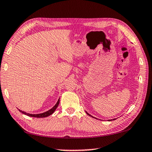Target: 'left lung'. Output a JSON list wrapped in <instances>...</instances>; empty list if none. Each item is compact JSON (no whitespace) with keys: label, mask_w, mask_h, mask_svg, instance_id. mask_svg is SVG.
Instances as JSON below:
<instances>
[{"label":"left lung","mask_w":152,"mask_h":152,"mask_svg":"<svg viewBox=\"0 0 152 152\" xmlns=\"http://www.w3.org/2000/svg\"><path fill=\"white\" fill-rule=\"evenodd\" d=\"M86 114H87L88 115H90V116H91V117H93V118H94L93 116H92V115H90V114H88V113L87 112H86ZM114 120H115V119H114Z\"/></svg>","instance_id":"left-lung-1"}]
</instances>
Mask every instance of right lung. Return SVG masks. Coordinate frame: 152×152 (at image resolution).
I'll return each mask as SVG.
<instances>
[{"label": "right lung", "instance_id": "right-lung-1", "mask_svg": "<svg viewBox=\"0 0 152 152\" xmlns=\"http://www.w3.org/2000/svg\"><path fill=\"white\" fill-rule=\"evenodd\" d=\"M59 99H58V101H57V102L56 104H55L53 107L51 109L49 110V111H47V112H45L44 113H42V114H28V113H26L25 112H23V111H21L20 110V112L22 113V114H25V115H28V116H31V117H35V118H45V117H47L49 116V115H51L53 113L55 110L57 109V107H58L59 105Z\"/></svg>", "mask_w": 152, "mask_h": 152}]
</instances>
